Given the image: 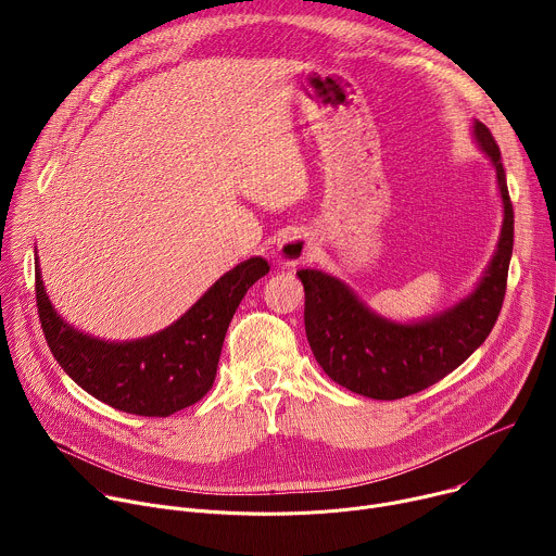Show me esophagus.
Segmentation results:
<instances>
[{"label": "esophagus", "instance_id": "34e87169", "mask_svg": "<svg viewBox=\"0 0 556 556\" xmlns=\"http://www.w3.org/2000/svg\"><path fill=\"white\" fill-rule=\"evenodd\" d=\"M312 240L307 235H301V232H288L283 240L279 242L277 247V257H279V264L283 266H296L301 264L309 253H312Z\"/></svg>", "mask_w": 556, "mask_h": 556}]
</instances>
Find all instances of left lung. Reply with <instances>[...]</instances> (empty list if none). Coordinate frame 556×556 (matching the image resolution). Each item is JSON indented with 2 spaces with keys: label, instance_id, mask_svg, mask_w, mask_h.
<instances>
[{
  "label": "left lung",
  "instance_id": "obj_1",
  "mask_svg": "<svg viewBox=\"0 0 556 556\" xmlns=\"http://www.w3.org/2000/svg\"><path fill=\"white\" fill-rule=\"evenodd\" d=\"M470 131L495 169L504 213L495 253L472 290L431 316L395 321L330 273H296L305 290V337L316 363L334 382L367 399L395 401L435 384L486 341L500 316L515 215L493 134L480 121H472Z\"/></svg>",
  "mask_w": 556,
  "mask_h": 556
}]
</instances>
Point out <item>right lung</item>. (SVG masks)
Wrapping results in <instances>:
<instances>
[{
  "label": "right lung",
  "instance_id": "add662e5",
  "mask_svg": "<svg viewBox=\"0 0 556 556\" xmlns=\"http://www.w3.org/2000/svg\"><path fill=\"white\" fill-rule=\"evenodd\" d=\"M268 270L264 257L240 262L172 326L142 339L105 341L76 330L56 312L35 249L39 319L56 363L97 401L144 418H167L211 389L232 314Z\"/></svg>",
  "mask_w": 556,
  "mask_h": 556
}]
</instances>
